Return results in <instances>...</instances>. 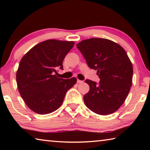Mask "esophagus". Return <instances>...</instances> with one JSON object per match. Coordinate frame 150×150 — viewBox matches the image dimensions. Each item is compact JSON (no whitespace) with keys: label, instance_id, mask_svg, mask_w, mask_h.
Instances as JSON below:
<instances>
[{"label":"esophagus","instance_id":"34e87169","mask_svg":"<svg viewBox=\"0 0 150 150\" xmlns=\"http://www.w3.org/2000/svg\"><path fill=\"white\" fill-rule=\"evenodd\" d=\"M77 83H83V81L78 79V80H77Z\"/></svg>","mask_w":150,"mask_h":150}]
</instances>
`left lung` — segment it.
I'll return each mask as SVG.
<instances>
[{"mask_svg": "<svg viewBox=\"0 0 150 150\" xmlns=\"http://www.w3.org/2000/svg\"><path fill=\"white\" fill-rule=\"evenodd\" d=\"M77 47L100 78L98 85L85 81L90 87L83 96L85 105L97 115L114 113L123 105L132 84L133 67L126 51L117 43L96 38L83 40Z\"/></svg>", "mask_w": 150, "mask_h": 150, "instance_id": "left-lung-1", "label": "left lung"}]
</instances>
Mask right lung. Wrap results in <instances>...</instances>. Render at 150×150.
Segmentation results:
<instances>
[{"label": "right lung", "instance_id": "obj_1", "mask_svg": "<svg viewBox=\"0 0 150 150\" xmlns=\"http://www.w3.org/2000/svg\"><path fill=\"white\" fill-rule=\"evenodd\" d=\"M73 41L47 40L31 48L20 60L16 71L19 93L28 107L39 115L59 108L65 94L77 79L58 78L54 75L63 69V61L74 46Z\"/></svg>", "mask_w": 150, "mask_h": 150}]
</instances>
